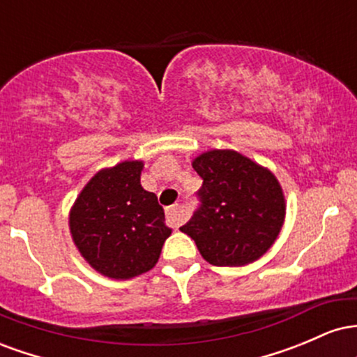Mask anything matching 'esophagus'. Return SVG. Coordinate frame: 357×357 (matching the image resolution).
Listing matches in <instances>:
<instances>
[{
    "mask_svg": "<svg viewBox=\"0 0 357 357\" xmlns=\"http://www.w3.org/2000/svg\"><path fill=\"white\" fill-rule=\"evenodd\" d=\"M166 220L173 228L179 227V223H181V211H179V204H173V206L166 208Z\"/></svg>",
    "mask_w": 357,
    "mask_h": 357,
    "instance_id": "1",
    "label": "esophagus"
}]
</instances>
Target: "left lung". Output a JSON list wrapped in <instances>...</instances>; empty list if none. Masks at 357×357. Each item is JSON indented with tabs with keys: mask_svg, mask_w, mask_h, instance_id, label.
<instances>
[{
	"mask_svg": "<svg viewBox=\"0 0 357 357\" xmlns=\"http://www.w3.org/2000/svg\"><path fill=\"white\" fill-rule=\"evenodd\" d=\"M203 186L181 231L216 267L252 264L272 247L285 218L277 178L236 151H208L192 161Z\"/></svg>",
	"mask_w": 357,
	"mask_h": 357,
	"instance_id": "obj_1",
	"label": "left lung"
}]
</instances>
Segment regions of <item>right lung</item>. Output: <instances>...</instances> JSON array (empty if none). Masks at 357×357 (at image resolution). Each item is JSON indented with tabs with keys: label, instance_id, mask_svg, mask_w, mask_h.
I'll return each mask as SVG.
<instances>
[{
	"label": "right lung",
	"instance_id": "obj_1",
	"mask_svg": "<svg viewBox=\"0 0 357 357\" xmlns=\"http://www.w3.org/2000/svg\"><path fill=\"white\" fill-rule=\"evenodd\" d=\"M141 161L99 171L70 211L72 238L82 257L117 280L153 268L171 235L158 196L141 186Z\"/></svg>",
	"mask_w": 357,
	"mask_h": 357
}]
</instances>
